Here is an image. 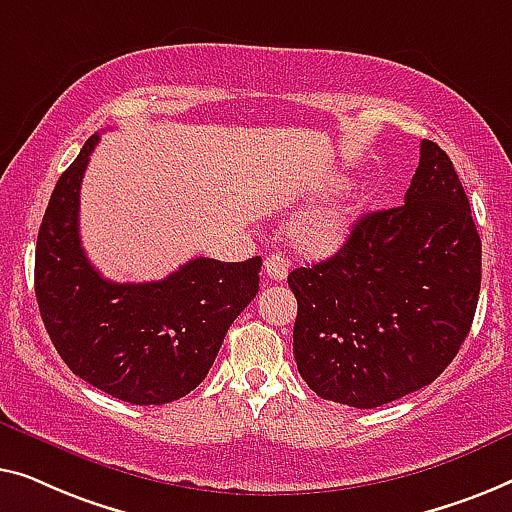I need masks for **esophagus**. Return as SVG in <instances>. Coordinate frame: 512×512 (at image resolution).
Returning <instances> with one entry per match:
<instances>
[{
  "label": "esophagus",
  "instance_id": "1",
  "mask_svg": "<svg viewBox=\"0 0 512 512\" xmlns=\"http://www.w3.org/2000/svg\"><path fill=\"white\" fill-rule=\"evenodd\" d=\"M264 273L271 280H285L287 278V262L280 253H271L264 259Z\"/></svg>",
  "mask_w": 512,
  "mask_h": 512
}]
</instances>
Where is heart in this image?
Returning <instances> with one entry per match:
<instances>
[{"label":"heart","instance_id":"1","mask_svg":"<svg viewBox=\"0 0 512 512\" xmlns=\"http://www.w3.org/2000/svg\"><path fill=\"white\" fill-rule=\"evenodd\" d=\"M359 215H362L359 199L355 194H343L299 215L290 227V239L301 253L329 257L348 243Z\"/></svg>","mask_w":512,"mask_h":512}]
</instances>
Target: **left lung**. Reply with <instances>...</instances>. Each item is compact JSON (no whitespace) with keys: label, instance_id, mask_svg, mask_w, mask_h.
Returning a JSON list of instances; mask_svg holds the SVG:
<instances>
[{"label":"left lung","instance_id":"8db88e82","mask_svg":"<svg viewBox=\"0 0 512 512\" xmlns=\"http://www.w3.org/2000/svg\"><path fill=\"white\" fill-rule=\"evenodd\" d=\"M480 253L457 171L424 139L403 204L364 215L334 257L287 276L306 385L322 399L378 408L434 383L471 329Z\"/></svg>","mask_w":512,"mask_h":512}]
</instances>
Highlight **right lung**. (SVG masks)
Wrapping results in <instances>:
<instances>
[{"instance_id": "add662e5", "label": "right lung", "mask_w": 512, "mask_h": 512, "mask_svg": "<svg viewBox=\"0 0 512 512\" xmlns=\"http://www.w3.org/2000/svg\"><path fill=\"white\" fill-rule=\"evenodd\" d=\"M99 134L57 181L43 215L34 290L41 320L64 364L136 406H162L206 378L227 329L255 299L262 259L197 257L164 280L113 283L85 257L78 201Z\"/></svg>"}]
</instances>
